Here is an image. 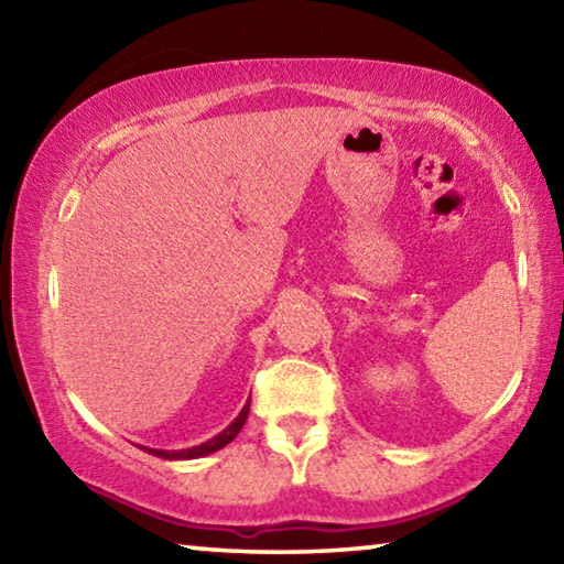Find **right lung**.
<instances>
[{
  "instance_id": "obj_1",
  "label": "right lung",
  "mask_w": 564,
  "mask_h": 564,
  "mask_svg": "<svg viewBox=\"0 0 564 564\" xmlns=\"http://www.w3.org/2000/svg\"><path fill=\"white\" fill-rule=\"evenodd\" d=\"M248 408H251V400H248L241 413H238V417L234 420L231 425L226 427L224 433H218L216 437H212V441H206V443H202V445L186 447V451H154V447H141V451H147V453L156 455V457H164V460H194V457L212 455V453H216V451H221L224 445L231 443L234 437H236L238 433H241V427H243L246 417H248Z\"/></svg>"
}]
</instances>
